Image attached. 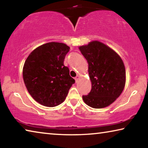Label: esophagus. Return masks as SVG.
<instances>
[{"mask_svg":"<svg viewBox=\"0 0 148 148\" xmlns=\"http://www.w3.org/2000/svg\"><path fill=\"white\" fill-rule=\"evenodd\" d=\"M79 79V76H76V78H75V80H76V82H78Z\"/></svg>","mask_w":148,"mask_h":148,"instance_id":"1","label":"esophagus"}]
</instances>
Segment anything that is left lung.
<instances>
[{
  "mask_svg": "<svg viewBox=\"0 0 148 148\" xmlns=\"http://www.w3.org/2000/svg\"><path fill=\"white\" fill-rule=\"evenodd\" d=\"M88 63L91 90L82 95L84 101L95 109L112 103L123 92L126 70L121 58L115 51L97 41L79 47Z\"/></svg>",
  "mask_w": 148,
  "mask_h": 148,
  "instance_id": "obj_1",
  "label": "left lung"
}]
</instances>
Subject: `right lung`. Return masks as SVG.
<instances>
[{
    "instance_id": "right-lung-1",
    "label": "right lung",
    "mask_w": 148,
    "mask_h": 148,
    "mask_svg": "<svg viewBox=\"0 0 148 148\" xmlns=\"http://www.w3.org/2000/svg\"><path fill=\"white\" fill-rule=\"evenodd\" d=\"M70 47L57 42L47 43L34 49L23 68V78L28 92L42 105L53 107L64 101L74 79L64 60Z\"/></svg>"
}]
</instances>
